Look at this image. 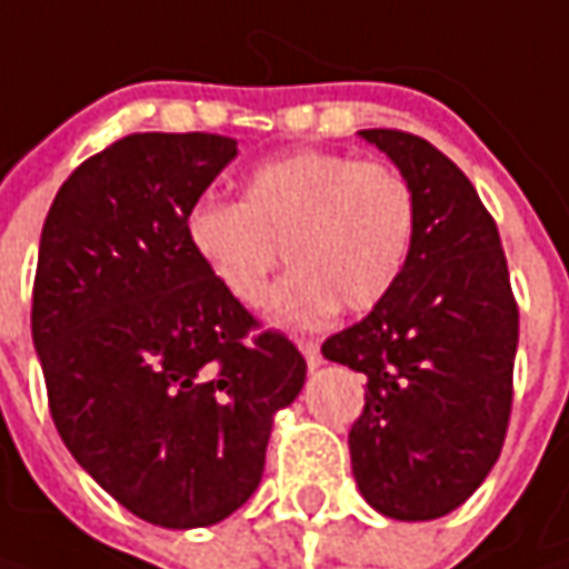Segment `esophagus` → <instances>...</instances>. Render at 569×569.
<instances>
[{"instance_id": "1", "label": "esophagus", "mask_w": 569, "mask_h": 569, "mask_svg": "<svg viewBox=\"0 0 569 569\" xmlns=\"http://www.w3.org/2000/svg\"><path fill=\"white\" fill-rule=\"evenodd\" d=\"M300 351H303V358H307V367H310V370H317L319 363H322V355H319L317 341H300Z\"/></svg>"}]
</instances>
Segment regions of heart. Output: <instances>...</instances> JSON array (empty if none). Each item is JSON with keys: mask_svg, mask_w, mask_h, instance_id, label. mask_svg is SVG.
Returning <instances> with one entry per match:
<instances>
[{"mask_svg": "<svg viewBox=\"0 0 569 569\" xmlns=\"http://www.w3.org/2000/svg\"><path fill=\"white\" fill-rule=\"evenodd\" d=\"M183 233L243 307L262 303L284 252L295 272L272 291L269 317L313 329L339 303L363 313L396 288L415 243V192L396 167L303 148L252 167L240 202L199 199Z\"/></svg>", "mask_w": 569, "mask_h": 569, "instance_id": "obj_1", "label": "heart"}]
</instances>
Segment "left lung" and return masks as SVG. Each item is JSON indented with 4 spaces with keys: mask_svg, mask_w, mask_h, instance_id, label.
Segmentation results:
<instances>
[{
    "mask_svg": "<svg viewBox=\"0 0 569 569\" xmlns=\"http://www.w3.org/2000/svg\"><path fill=\"white\" fill-rule=\"evenodd\" d=\"M415 192V243L396 288L322 341L367 377L351 425L363 500L418 522L462 507L493 469L513 408L519 307L491 211L469 177L402 129H361Z\"/></svg>",
    "mask_w": 569,
    "mask_h": 569,
    "instance_id": "8db88e82",
    "label": "left lung"
}]
</instances>
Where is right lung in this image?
Segmentation results:
<instances>
[{"label":"right lung","instance_id":"obj_1","mask_svg":"<svg viewBox=\"0 0 569 569\" xmlns=\"http://www.w3.org/2000/svg\"><path fill=\"white\" fill-rule=\"evenodd\" d=\"M233 158L228 136H126L72 170L40 233L31 332L56 430L117 503L164 529L250 500L274 411L307 380L295 341L259 329L183 233Z\"/></svg>","mask_w":569,"mask_h":569}]
</instances>
